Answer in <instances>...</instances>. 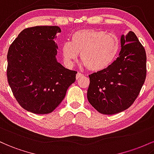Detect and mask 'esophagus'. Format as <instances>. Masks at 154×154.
Returning a JSON list of instances; mask_svg holds the SVG:
<instances>
[{
	"instance_id": "esophagus-1",
	"label": "esophagus",
	"mask_w": 154,
	"mask_h": 154,
	"mask_svg": "<svg viewBox=\"0 0 154 154\" xmlns=\"http://www.w3.org/2000/svg\"><path fill=\"white\" fill-rule=\"evenodd\" d=\"M84 76V75H83L82 73H81V72H78V73L76 74V79L78 80V79H81V78L82 77H83Z\"/></svg>"
}]
</instances>
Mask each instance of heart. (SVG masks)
Here are the masks:
<instances>
[{"instance_id": "heart-1", "label": "heart", "mask_w": 154, "mask_h": 154, "mask_svg": "<svg viewBox=\"0 0 154 154\" xmlns=\"http://www.w3.org/2000/svg\"><path fill=\"white\" fill-rule=\"evenodd\" d=\"M120 50V41L116 34L95 29H82L74 32L70 42L61 48L66 65L72 66L79 54L89 70L99 72L110 66Z\"/></svg>"}]
</instances>
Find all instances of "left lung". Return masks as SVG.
<instances>
[{
    "mask_svg": "<svg viewBox=\"0 0 154 154\" xmlns=\"http://www.w3.org/2000/svg\"><path fill=\"white\" fill-rule=\"evenodd\" d=\"M121 46L110 66L89 75L87 99L102 114H116L129 108L146 80V51L132 31L122 35Z\"/></svg>",
    "mask_w": 154,
    "mask_h": 154,
    "instance_id": "1",
    "label": "left lung"
}]
</instances>
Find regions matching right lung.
<instances>
[{"label": "right lung", "instance_id": "add662e5", "mask_svg": "<svg viewBox=\"0 0 154 154\" xmlns=\"http://www.w3.org/2000/svg\"><path fill=\"white\" fill-rule=\"evenodd\" d=\"M60 32L58 26L28 27L8 49V84L19 104L35 114L51 113L75 81L77 72L57 60L58 47L54 39Z\"/></svg>", "mask_w": 154, "mask_h": 154}]
</instances>
